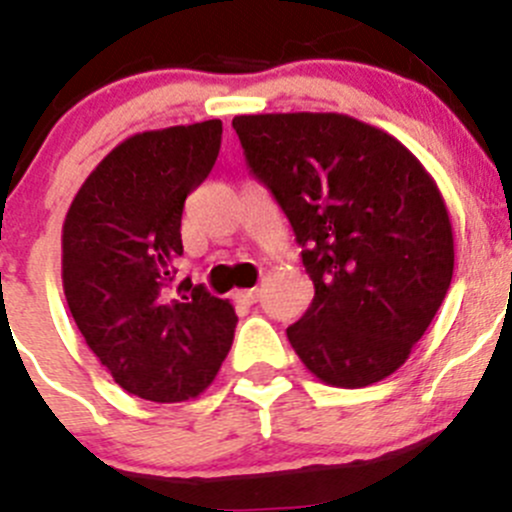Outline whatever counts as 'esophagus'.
<instances>
[{"mask_svg":"<svg viewBox=\"0 0 512 512\" xmlns=\"http://www.w3.org/2000/svg\"><path fill=\"white\" fill-rule=\"evenodd\" d=\"M234 298L242 300V303H247V305H252V303H257V298H260V290H257V288L237 290V295H234Z\"/></svg>","mask_w":512,"mask_h":512,"instance_id":"1","label":"esophagus"}]
</instances>
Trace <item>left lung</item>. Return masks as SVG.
<instances>
[{
  "label": "left lung",
  "mask_w": 512,
  "mask_h": 512,
  "mask_svg": "<svg viewBox=\"0 0 512 512\" xmlns=\"http://www.w3.org/2000/svg\"><path fill=\"white\" fill-rule=\"evenodd\" d=\"M232 126L313 280L290 346L323 384L361 389L391 376L455 270L450 214L429 171L394 136L343 113L234 116Z\"/></svg>",
  "instance_id": "obj_1"
}]
</instances>
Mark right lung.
<instances>
[{"instance_id": "right-lung-1", "label": "right lung", "mask_w": 512, "mask_h": 512, "mask_svg": "<svg viewBox=\"0 0 512 512\" xmlns=\"http://www.w3.org/2000/svg\"><path fill=\"white\" fill-rule=\"evenodd\" d=\"M222 121L143 131L118 143L62 224V290L90 351L128 394L189 401L217 376L234 338L229 300L186 278L171 295L181 212L212 171Z\"/></svg>"}]
</instances>
